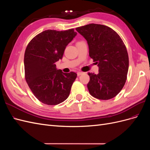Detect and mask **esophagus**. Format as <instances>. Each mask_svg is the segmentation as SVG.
Listing matches in <instances>:
<instances>
[{
  "label": "esophagus",
  "mask_w": 150,
  "mask_h": 150,
  "mask_svg": "<svg viewBox=\"0 0 150 150\" xmlns=\"http://www.w3.org/2000/svg\"><path fill=\"white\" fill-rule=\"evenodd\" d=\"M83 74V72H77V74H78V76H81V74Z\"/></svg>",
  "instance_id": "34e87169"
}]
</instances>
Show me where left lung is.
<instances>
[{
	"mask_svg": "<svg viewBox=\"0 0 150 150\" xmlns=\"http://www.w3.org/2000/svg\"><path fill=\"white\" fill-rule=\"evenodd\" d=\"M76 30L87 40L89 56L99 67L98 74L88 73L90 94L102 100L113 98L123 88L128 71V54L123 41L104 25L90 24Z\"/></svg>",
	"mask_w": 150,
	"mask_h": 150,
	"instance_id": "obj_1",
	"label": "left lung"
}]
</instances>
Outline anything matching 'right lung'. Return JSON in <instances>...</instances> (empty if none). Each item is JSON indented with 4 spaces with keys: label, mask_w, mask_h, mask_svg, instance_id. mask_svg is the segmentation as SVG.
Here are the masks:
<instances>
[{
    "label": "right lung",
    "mask_w": 150,
    "mask_h": 150,
    "mask_svg": "<svg viewBox=\"0 0 150 150\" xmlns=\"http://www.w3.org/2000/svg\"><path fill=\"white\" fill-rule=\"evenodd\" d=\"M77 35L73 29L46 30L32 39L24 54L25 78L36 98L47 105H56L69 96L77 74L57 69L55 63Z\"/></svg>",
    "instance_id": "add662e5"
}]
</instances>
